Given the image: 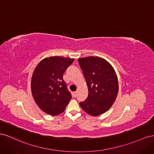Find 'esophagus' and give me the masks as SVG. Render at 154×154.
<instances>
[{"label": "esophagus", "mask_w": 154, "mask_h": 154, "mask_svg": "<svg viewBox=\"0 0 154 154\" xmlns=\"http://www.w3.org/2000/svg\"><path fill=\"white\" fill-rule=\"evenodd\" d=\"M76 95H77V92H76H76H73V96H74V97H76Z\"/></svg>", "instance_id": "esophagus-1"}]
</instances>
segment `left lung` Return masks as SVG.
<instances>
[{
    "instance_id": "left-lung-1",
    "label": "left lung",
    "mask_w": 154,
    "mask_h": 154,
    "mask_svg": "<svg viewBox=\"0 0 154 154\" xmlns=\"http://www.w3.org/2000/svg\"><path fill=\"white\" fill-rule=\"evenodd\" d=\"M88 87L87 98L80 105L89 115L97 116L108 110L118 93V80L114 68L97 57L78 58Z\"/></svg>"
}]
</instances>
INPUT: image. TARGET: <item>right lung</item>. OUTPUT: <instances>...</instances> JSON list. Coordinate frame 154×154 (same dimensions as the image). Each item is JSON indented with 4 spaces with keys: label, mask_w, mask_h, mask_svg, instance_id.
<instances>
[{
    "label": "right lung",
    "mask_w": 154,
    "mask_h": 154,
    "mask_svg": "<svg viewBox=\"0 0 154 154\" xmlns=\"http://www.w3.org/2000/svg\"><path fill=\"white\" fill-rule=\"evenodd\" d=\"M74 58L50 57L39 62L31 78V92L39 108L51 116L62 114L71 99L63 74Z\"/></svg>",
    "instance_id": "1"
}]
</instances>
